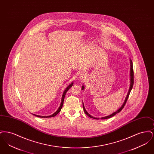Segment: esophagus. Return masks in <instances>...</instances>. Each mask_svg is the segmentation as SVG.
<instances>
[{
	"mask_svg": "<svg viewBox=\"0 0 154 154\" xmlns=\"http://www.w3.org/2000/svg\"><path fill=\"white\" fill-rule=\"evenodd\" d=\"M80 77L81 79H84L85 78V75H84V74H81Z\"/></svg>",
	"mask_w": 154,
	"mask_h": 154,
	"instance_id": "34e87169",
	"label": "esophagus"
}]
</instances>
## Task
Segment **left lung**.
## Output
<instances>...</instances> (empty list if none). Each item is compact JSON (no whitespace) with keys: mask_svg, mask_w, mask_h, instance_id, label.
I'll return each instance as SVG.
<instances>
[{"mask_svg":"<svg viewBox=\"0 0 154 154\" xmlns=\"http://www.w3.org/2000/svg\"><path fill=\"white\" fill-rule=\"evenodd\" d=\"M130 60H131V85H130V88H129V91H128V95L126 96V99H125V100L124 103H123V104L122 105V106H121V107H120V108H119L117 111H116V112H113L112 114H111V115L109 116H106V117H104L101 118H100L101 119H108V118H110L114 116L116 114H117V113L119 112L121 110L123 109V108H124V107L125 105V104H126V101H127V100H128V97H129V94H130V93H131V91L132 88H133V84H134V72H133V62H132V60H131V59ZM84 89V86H82V89L83 90ZM82 106H83V109H84V111L85 113L89 117L92 118H94V119H100L99 118L94 117L91 116L90 114H89L88 113V112L86 111L85 109V107H84V106L83 102H82Z\"/></svg>","mask_w":154,"mask_h":154,"instance_id":"obj_1","label":"left lung"}]
</instances>
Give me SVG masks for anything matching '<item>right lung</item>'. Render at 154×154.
<instances>
[{
	"label": "right lung",
	"mask_w": 154,
	"mask_h": 154,
	"mask_svg": "<svg viewBox=\"0 0 154 154\" xmlns=\"http://www.w3.org/2000/svg\"><path fill=\"white\" fill-rule=\"evenodd\" d=\"M73 83L72 82V84H70L67 88H66V89L65 90V91L63 92V95H62V102H61V104H60V106H59V107L58 109V110L56 111V112H55L53 114H52L51 116H47V117H44V116H37V115H35V114H33L34 116H35L36 117H40V118H51V117H55V116H57L59 112H60V111L61 110V109H62V106H63V101H64V98H65V96L66 95V92H67V91L70 89V88H71V87H72L73 86Z\"/></svg>",
	"instance_id": "obj_1"
}]
</instances>
